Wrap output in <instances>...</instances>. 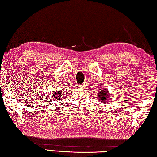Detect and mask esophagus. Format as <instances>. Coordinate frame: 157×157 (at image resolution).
<instances>
[{
  "label": "esophagus",
  "instance_id": "1",
  "mask_svg": "<svg viewBox=\"0 0 157 157\" xmlns=\"http://www.w3.org/2000/svg\"><path fill=\"white\" fill-rule=\"evenodd\" d=\"M82 86H84V85H82Z\"/></svg>",
  "mask_w": 157,
  "mask_h": 157
}]
</instances>
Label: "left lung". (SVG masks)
Wrapping results in <instances>:
<instances>
[{
    "label": "left lung",
    "mask_w": 157,
    "mask_h": 157,
    "mask_svg": "<svg viewBox=\"0 0 157 157\" xmlns=\"http://www.w3.org/2000/svg\"><path fill=\"white\" fill-rule=\"evenodd\" d=\"M99 99L101 100L102 102H106L107 101V99L109 98V94L107 90L102 89V90L100 91V92L98 94Z\"/></svg>",
    "instance_id": "8db88e82"
}]
</instances>
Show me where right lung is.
<instances>
[{"instance_id":"1","label":"right lung","mask_w":157,"mask_h":157,"mask_svg":"<svg viewBox=\"0 0 157 157\" xmlns=\"http://www.w3.org/2000/svg\"><path fill=\"white\" fill-rule=\"evenodd\" d=\"M62 93H63V91H55V92H54V94H53V96H54V95H55V96H54V98H53V99H55V100H57V101H58V100H61V97H62V96H63V94H62Z\"/></svg>"}]
</instances>
